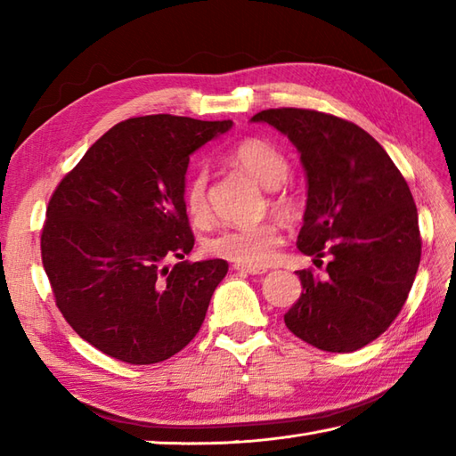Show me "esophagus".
Here are the masks:
<instances>
[{"label": "esophagus", "mask_w": 456, "mask_h": 456, "mask_svg": "<svg viewBox=\"0 0 456 456\" xmlns=\"http://www.w3.org/2000/svg\"><path fill=\"white\" fill-rule=\"evenodd\" d=\"M233 268L240 274H250V276H256V274H265L266 268H260V266H248V265H233Z\"/></svg>", "instance_id": "34e87169"}]
</instances>
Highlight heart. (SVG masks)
<instances>
[{
  "mask_svg": "<svg viewBox=\"0 0 456 456\" xmlns=\"http://www.w3.org/2000/svg\"><path fill=\"white\" fill-rule=\"evenodd\" d=\"M229 159L237 168L245 170L266 190H274L280 183H284L289 172L284 154L263 139H247L239 142L231 151ZM208 172L198 170L188 180L186 191H183V208L196 221L206 219L208 216ZM274 206L282 213L292 211V201L288 198L274 200ZM278 245L280 229L276 223H260V225L227 227L219 231L216 237L208 240V250L211 255L233 260L237 265L263 266L274 256Z\"/></svg>",
  "mask_w": 456,
  "mask_h": 456,
  "instance_id": "obj_1",
  "label": "heart"
}]
</instances>
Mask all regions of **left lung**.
I'll return each instance as SVG.
<instances>
[{
    "label": "left lung",
    "mask_w": 456,
    "mask_h": 456,
    "mask_svg": "<svg viewBox=\"0 0 456 456\" xmlns=\"http://www.w3.org/2000/svg\"><path fill=\"white\" fill-rule=\"evenodd\" d=\"M299 152L307 201L297 248L329 256L327 278L299 270L304 292L284 315L302 341L353 353L398 317L421 258L418 208L380 142L358 125L312 110H265Z\"/></svg>",
    "instance_id": "8db88e82"
}]
</instances>
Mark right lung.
<instances>
[{"label":"right lung","mask_w":456,"mask_h":456,"mask_svg":"<svg viewBox=\"0 0 456 456\" xmlns=\"http://www.w3.org/2000/svg\"><path fill=\"white\" fill-rule=\"evenodd\" d=\"M231 127L164 113L121 121L58 183L43 266L61 314L98 351L154 364L200 331L229 265L183 260L193 248L186 172L191 154Z\"/></svg>","instance_id":"right-lung-1"}]
</instances>
